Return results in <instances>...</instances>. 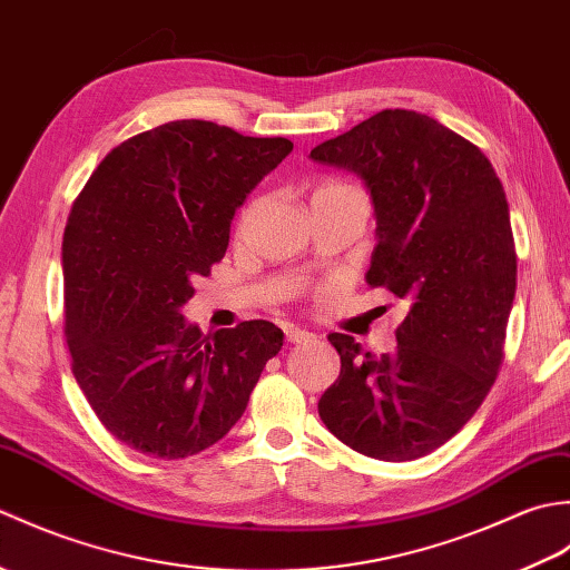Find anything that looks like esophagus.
Listing matches in <instances>:
<instances>
[{
	"label": "esophagus",
	"mask_w": 570,
	"mask_h": 570,
	"mask_svg": "<svg viewBox=\"0 0 570 570\" xmlns=\"http://www.w3.org/2000/svg\"><path fill=\"white\" fill-rule=\"evenodd\" d=\"M286 341L294 343V345L296 343H308V341H313V335L304 328H286Z\"/></svg>",
	"instance_id": "34e87169"
}]
</instances>
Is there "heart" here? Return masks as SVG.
Returning a JSON list of instances; mask_svg holds the SVG:
<instances>
[{
	"instance_id": "1",
	"label": "heart",
	"mask_w": 570,
	"mask_h": 570,
	"mask_svg": "<svg viewBox=\"0 0 570 570\" xmlns=\"http://www.w3.org/2000/svg\"><path fill=\"white\" fill-rule=\"evenodd\" d=\"M343 190H355L353 186H345V184H323V186H318V190L313 193V196H318V193H343Z\"/></svg>"
}]
</instances>
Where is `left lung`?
Masks as SVG:
<instances>
[{"mask_svg": "<svg viewBox=\"0 0 570 570\" xmlns=\"http://www.w3.org/2000/svg\"><path fill=\"white\" fill-rule=\"evenodd\" d=\"M311 159L365 180L377 215L367 284L409 306L392 355L328 335L341 377L318 414L362 455H429L485 402L504 357L517 292L504 188L475 144L414 110H382Z\"/></svg>", "mask_w": 570, "mask_h": 570, "instance_id": "left-lung-1", "label": "left lung"}]
</instances>
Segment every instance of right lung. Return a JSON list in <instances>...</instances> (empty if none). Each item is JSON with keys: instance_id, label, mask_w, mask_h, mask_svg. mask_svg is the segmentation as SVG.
I'll return each instance as SVG.
<instances>
[{"instance_id": "right-lung-1", "label": "right lung", "mask_w": 570, "mask_h": 570, "mask_svg": "<svg viewBox=\"0 0 570 570\" xmlns=\"http://www.w3.org/2000/svg\"><path fill=\"white\" fill-rule=\"evenodd\" d=\"M292 149L284 137L178 119L119 144L72 203L63 233L72 374L131 451L178 460L220 441L282 350L269 321L203 335L180 308L225 257L235 210Z\"/></svg>"}]
</instances>
